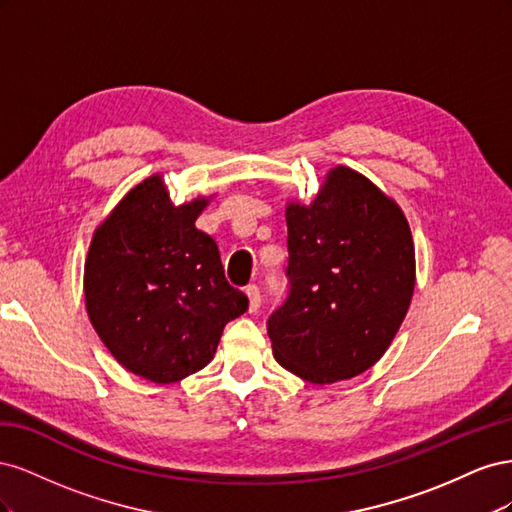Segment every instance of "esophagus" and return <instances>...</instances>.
Masks as SVG:
<instances>
[{
	"label": "esophagus",
	"instance_id": "1",
	"mask_svg": "<svg viewBox=\"0 0 512 512\" xmlns=\"http://www.w3.org/2000/svg\"><path fill=\"white\" fill-rule=\"evenodd\" d=\"M245 294H247V301H250V305H247V309H250V314H254V312H258V307H260V290H258V286H247L245 288Z\"/></svg>",
	"mask_w": 512,
	"mask_h": 512
}]
</instances>
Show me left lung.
<instances>
[{"label":"left lung","instance_id":"obj_1","mask_svg":"<svg viewBox=\"0 0 512 512\" xmlns=\"http://www.w3.org/2000/svg\"><path fill=\"white\" fill-rule=\"evenodd\" d=\"M286 303L267 322L273 356L312 384L363 374L404 322L416 284L414 241L391 196L348 166L309 205L290 200Z\"/></svg>","mask_w":512,"mask_h":512}]
</instances>
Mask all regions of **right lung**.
<instances>
[{
	"label": "right lung",
	"mask_w": 512,
	"mask_h": 512,
	"mask_svg": "<svg viewBox=\"0 0 512 512\" xmlns=\"http://www.w3.org/2000/svg\"><path fill=\"white\" fill-rule=\"evenodd\" d=\"M211 196L170 200L151 175L94 230L85 258V307L117 363L156 384L203 369L230 320L247 309L232 288L215 241L196 228Z\"/></svg>",
	"instance_id": "add662e5"
}]
</instances>
